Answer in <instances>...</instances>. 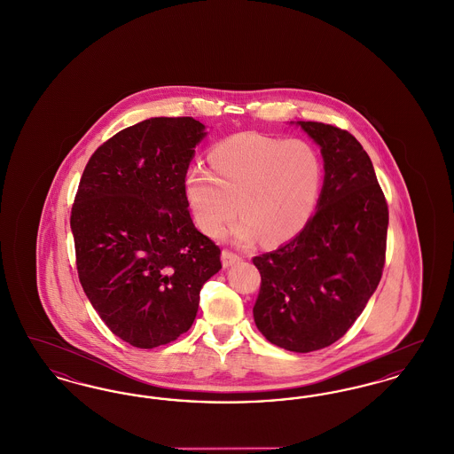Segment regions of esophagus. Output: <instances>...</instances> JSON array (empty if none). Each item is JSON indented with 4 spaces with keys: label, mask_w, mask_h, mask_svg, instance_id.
<instances>
[{
    "label": "esophagus",
    "mask_w": 454,
    "mask_h": 454,
    "mask_svg": "<svg viewBox=\"0 0 454 454\" xmlns=\"http://www.w3.org/2000/svg\"><path fill=\"white\" fill-rule=\"evenodd\" d=\"M221 262H223V267H231L238 262H241V257L233 254V252H230V250H223L221 252Z\"/></svg>",
    "instance_id": "esophagus-1"
}]
</instances>
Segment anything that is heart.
Here are the masks:
<instances>
[{"instance_id": "1", "label": "heart", "mask_w": 454, "mask_h": 454, "mask_svg": "<svg viewBox=\"0 0 454 454\" xmlns=\"http://www.w3.org/2000/svg\"><path fill=\"white\" fill-rule=\"evenodd\" d=\"M211 170L191 167L184 189L197 226L217 237L235 213L231 228L239 243L262 235L282 243L301 233L315 215L324 185V161L304 139L259 132L233 134L209 152Z\"/></svg>"}]
</instances>
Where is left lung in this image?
Here are the masks:
<instances>
[{"label": "left lung", "mask_w": 454, "mask_h": 454, "mask_svg": "<svg viewBox=\"0 0 454 454\" xmlns=\"http://www.w3.org/2000/svg\"><path fill=\"white\" fill-rule=\"evenodd\" d=\"M291 124L320 146L324 187L301 233L254 259L262 278L254 320L269 342L311 352L344 337L376 291L388 206L371 158L352 134L322 122Z\"/></svg>", "instance_id": "1"}]
</instances>
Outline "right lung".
Here are the masks:
<instances>
[{
	"label": "right lung",
	"instance_id": "1",
	"mask_svg": "<svg viewBox=\"0 0 454 454\" xmlns=\"http://www.w3.org/2000/svg\"><path fill=\"white\" fill-rule=\"evenodd\" d=\"M206 136L192 117H153L104 143L80 180L71 211L80 282L130 346H165L187 332L200 287L221 269V250L195 228L184 189Z\"/></svg>",
	"mask_w": 454,
	"mask_h": 454
}]
</instances>
